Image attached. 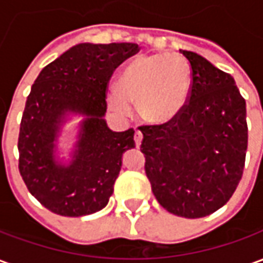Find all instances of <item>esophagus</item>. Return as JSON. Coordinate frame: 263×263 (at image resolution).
<instances>
[{"mask_svg": "<svg viewBox=\"0 0 263 263\" xmlns=\"http://www.w3.org/2000/svg\"><path fill=\"white\" fill-rule=\"evenodd\" d=\"M134 141H135V145L139 146L141 142H142V132L141 131H135V135H134Z\"/></svg>", "mask_w": 263, "mask_h": 263, "instance_id": "esophagus-1", "label": "esophagus"}]
</instances>
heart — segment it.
Instances as JSON below:
<instances>
[{
	"instance_id": "1",
	"label": "heart",
	"mask_w": 263,
	"mask_h": 263,
	"mask_svg": "<svg viewBox=\"0 0 263 263\" xmlns=\"http://www.w3.org/2000/svg\"><path fill=\"white\" fill-rule=\"evenodd\" d=\"M192 87V71L177 54L141 56L126 66L120 77V88L109 91V105L117 114H131L132 103L138 114L152 125L175 120L186 105Z\"/></svg>"
}]
</instances>
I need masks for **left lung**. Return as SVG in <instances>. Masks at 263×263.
I'll return each mask as SVG.
<instances>
[{
    "label": "left lung",
    "mask_w": 263,
    "mask_h": 263,
    "mask_svg": "<svg viewBox=\"0 0 263 263\" xmlns=\"http://www.w3.org/2000/svg\"><path fill=\"white\" fill-rule=\"evenodd\" d=\"M192 67L186 105L175 120L143 125L141 152L159 204L184 218L213 214L242 177L248 146L247 105L231 74L180 50Z\"/></svg>",
    "instance_id": "1"
}]
</instances>
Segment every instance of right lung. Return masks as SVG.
Wrapping results in <instances>:
<instances>
[{"instance_id":"obj_1","label":"right lung","mask_w":263,"mask_h":263,"mask_svg":"<svg viewBox=\"0 0 263 263\" xmlns=\"http://www.w3.org/2000/svg\"><path fill=\"white\" fill-rule=\"evenodd\" d=\"M138 52L137 43H79L43 67L33 83L21 121L20 173L32 196L54 214L81 217L108 204L122 155L135 148V131L107 126L105 92L115 69ZM70 114L85 120L65 165L54 151Z\"/></svg>"}]
</instances>
